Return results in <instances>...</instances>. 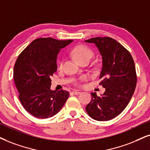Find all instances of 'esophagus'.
<instances>
[{
	"mask_svg": "<svg viewBox=\"0 0 150 150\" xmlns=\"http://www.w3.org/2000/svg\"><path fill=\"white\" fill-rule=\"evenodd\" d=\"M72 93L74 94V95H79V93H80V92L77 91H74L72 92Z\"/></svg>",
	"mask_w": 150,
	"mask_h": 150,
	"instance_id": "34e87169",
	"label": "esophagus"
}]
</instances>
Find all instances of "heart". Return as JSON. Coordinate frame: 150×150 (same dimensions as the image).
Here are the masks:
<instances>
[{"mask_svg":"<svg viewBox=\"0 0 150 150\" xmlns=\"http://www.w3.org/2000/svg\"><path fill=\"white\" fill-rule=\"evenodd\" d=\"M72 54H73L75 60L77 62H79V63H80V62L83 61H85V60H90L92 58V57L93 56V51L90 48H88V47L82 45H79L73 48V51H72ZM62 66V63L61 62L59 66V68H61ZM84 77L81 78V81L84 80Z\"/></svg>","mask_w":150,"mask_h":150,"instance_id":"heart-1","label":"heart"}]
</instances>
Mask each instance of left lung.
<instances>
[{
	"instance_id": "1",
	"label": "left lung",
	"mask_w": 150,
	"mask_h": 150,
	"mask_svg": "<svg viewBox=\"0 0 150 150\" xmlns=\"http://www.w3.org/2000/svg\"><path fill=\"white\" fill-rule=\"evenodd\" d=\"M94 43L102 56L100 84L105 88L101 96L91 93L86 107L90 117L98 121L111 120L122 112L135 91L137 77L129 52L111 37H95L85 41Z\"/></svg>"
}]
</instances>
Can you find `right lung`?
I'll use <instances>...</instances> for the list:
<instances>
[{"label":"right lung","mask_w":150,"mask_h":150,"mask_svg":"<svg viewBox=\"0 0 150 150\" xmlns=\"http://www.w3.org/2000/svg\"><path fill=\"white\" fill-rule=\"evenodd\" d=\"M73 40L39 38L18 55L14 68V79L21 103L32 115L44 119L56 115L69 98L66 91L50 89L51 79L57 70L59 52Z\"/></svg>","instance_id":"add662e5"}]
</instances>
